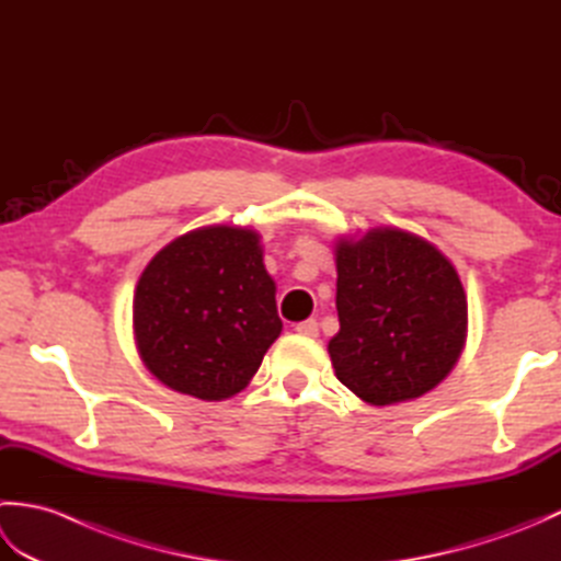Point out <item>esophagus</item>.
<instances>
[{
	"label": "esophagus",
	"instance_id": "1",
	"mask_svg": "<svg viewBox=\"0 0 561 561\" xmlns=\"http://www.w3.org/2000/svg\"><path fill=\"white\" fill-rule=\"evenodd\" d=\"M294 330L299 332V335H304V337H318V323H316L313 318H308V320H301V323H296Z\"/></svg>",
	"mask_w": 561,
	"mask_h": 561
}]
</instances>
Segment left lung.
I'll use <instances>...</instances> for the list:
<instances>
[{"mask_svg": "<svg viewBox=\"0 0 561 561\" xmlns=\"http://www.w3.org/2000/svg\"><path fill=\"white\" fill-rule=\"evenodd\" d=\"M335 260L340 332L328 352L340 383L371 404L436 388L468 332V299L450 260L400 229L342 238Z\"/></svg>", "mask_w": 561, "mask_h": 561, "instance_id": "left-lung-1", "label": "left lung"}]
</instances>
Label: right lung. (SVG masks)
<instances>
[{
  "mask_svg": "<svg viewBox=\"0 0 561 561\" xmlns=\"http://www.w3.org/2000/svg\"><path fill=\"white\" fill-rule=\"evenodd\" d=\"M133 323L163 386L199 400L241 392L282 332L260 236L205 226L175 238L141 272Z\"/></svg>",
  "mask_w": 561,
  "mask_h": 561,
  "instance_id": "add662e5",
  "label": "right lung"
}]
</instances>
